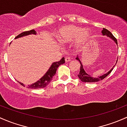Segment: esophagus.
Wrapping results in <instances>:
<instances>
[{
  "label": "esophagus",
  "mask_w": 127,
  "mask_h": 127,
  "mask_svg": "<svg viewBox=\"0 0 127 127\" xmlns=\"http://www.w3.org/2000/svg\"><path fill=\"white\" fill-rule=\"evenodd\" d=\"M71 61V58L70 57H67L66 58H65V61L66 62H69V61Z\"/></svg>",
  "instance_id": "34e87169"
}]
</instances>
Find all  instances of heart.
I'll return each mask as SVG.
<instances>
[{
	"instance_id": "b5f03b06",
	"label": "heart",
	"mask_w": 127,
	"mask_h": 127,
	"mask_svg": "<svg viewBox=\"0 0 127 127\" xmlns=\"http://www.w3.org/2000/svg\"><path fill=\"white\" fill-rule=\"evenodd\" d=\"M89 32L83 31L81 28L74 25H68L61 28L58 32L57 38L63 42H69L78 38L80 42H84L89 38Z\"/></svg>"
}]
</instances>
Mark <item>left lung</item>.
<instances>
[{"label": "left lung", "instance_id": "1", "mask_svg": "<svg viewBox=\"0 0 127 127\" xmlns=\"http://www.w3.org/2000/svg\"><path fill=\"white\" fill-rule=\"evenodd\" d=\"M102 33L103 35L107 36L108 37H109V38H111L112 39L114 40V42H115L117 44V41L116 38L113 35V34H112V33L109 31V30H108L107 29H104L103 28V30L102 31ZM76 59H77V60H78V61H79V62L80 63V73L77 75H78V78H80V80L81 81H83V82H88V83L97 82V81H98L102 80L104 79L105 77H107V76L109 74H110L111 72L113 70V68H114V66H113V67H112V69H111L109 72H108L106 74L103 75H102V76H100V77L96 78V77H91V75L88 74L87 73L85 72V70H84V69H83V67L82 64H81L80 60L78 56H77V57L76 58ZM117 59H118V58H117ZM117 60L116 61V64H115V66H116V64H117Z\"/></svg>", "mask_w": 127, "mask_h": 127}]
</instances>
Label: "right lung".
<instances>
[{"label": "right lung", "instance_id": "1", "mask_svg": "<svg viewBox=\"0 0 127 127\" xmlns=\"http://www.w3.org/2000/svg\"><path fill=\"white\" fill-rule=\"evenodd\" d=\"M32 34H36V32L34 30H29V31L24 32H23V33H21V34H19V35L17 36L15 38V39ZM64 57L61 58V60L58 61V62L53 63L51 65V66L49 68V70L47 71V72L44 74V75L42 78H40L39 80L37 81L36 82L34 83H33L32 85H28L26 87L27 88H31V89H38V88H45L46 86H47L48 84H49V83L51 81L53 77L55 75V74L56 71H57L58 67H59L60 65L63 64H64ZM19 83L21 84L22 86H24V87L25 86L23 83H22L19 82Z\"/></svg>", "mask_w": 127, "mask_h": 127}]
</instances>
